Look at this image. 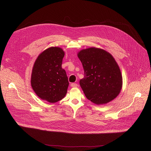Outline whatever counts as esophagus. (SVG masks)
Segmentation results:
<instances>
[{"instance_id": "esophagus-1", "label": "esophagus", "mask_w": 151, "mask_h": 151, "mask_svg": "<svg viewBox=\"0 0 151 151\" xmlns=\"http://www.w3.org/2000/svg\"><path fill=\"white\" fill-rule=\"evenodd\" d=\"M71 87H72V88H76V87L78 86V84L76 83H71L70 84Z\"/></svg>"}]
</instances>
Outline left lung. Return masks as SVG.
Wrapping results in <instances>:
<instances>
[{"mask_svg":"<svg viewBox=\"0 0 151 151\" xmlns=\"http://www.w3.org/2000/svg\"><path fill=\"white\" fill-rule=\"evenodd\" d=\"M78 56L84 71L80 84L86 98L97 105L114 99L121 90L122 77L112 55L102 49L90 47L79 52Z\"/></svg>","mask_w":151,"mask_h":151,"instance_id":"obj_1","label":"left lung"}]
</instances>
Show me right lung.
<instances>
[{"label": "right lung", "instance_id": "1", "mask_svg": "<svg viewBox=\"0 0 151 151\" xmlns=\"http://www.w3.org/2000/svg\"><path fill=\"white\" fill-rule=\"evenodd\" d=\"M64 52L51 47L38 55L31 76V86L37 96L50 103L65 96L69 84L65 70L62 68Z\"/></svg>", "mask_w": 151, "mask_h": 151}]
</instances>
